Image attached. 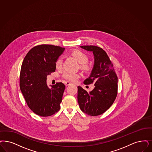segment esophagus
<instances>
[{
	"label": "esophagus",
	"mask_w": 152,
	"mask_h": 152,
	"mask_svg": "<svg viewBox=\"0 0 152 152\" xmlns=\"http://www.w3.org/2000/svg\"><path fill=\"white\" fill-rule=\"evenodd\" d=\"M72 83H70V82H66L65 83V85L66 86H68L69 85H70V84H71Z\"/></svg>",
	"instance_id": "obj_1"
}]
</instances>
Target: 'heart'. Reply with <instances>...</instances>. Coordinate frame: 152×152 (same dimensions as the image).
Listing matches in <instances>:
<instances>
[{"label":"heart","mask_w":152,"mask_h":152,"mask_svg":"<svg viewBox=\"0 0 152 152\" xmlns=\"http://www.w3.org/2000/svg\"><path fill=\"white\" fill-rule=\"evenodd\" d=\"M73 55L77 60L79 64H81V67L85 70H88L90 66L87 64L88 61V57L82 51H75L73 52ZM62 58L61 57L58 58L55 62V66L57 68H60L62 66ZM80 75L78 73L66 72L62 75V77L70 82H75L79 78Z\"/></svg>","instance_id":"heart-1"}]
</instances>
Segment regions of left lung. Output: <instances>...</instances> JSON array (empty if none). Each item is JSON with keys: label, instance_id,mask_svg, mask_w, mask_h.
Listing matches in <instances>:
<instances>
[{"label": "left lung", "instance_id": "1", "mask_svg": "<svg viewBox=\"0 0 152 152\" xmlns=\"http://www.w3.org/2000/svg\"><path fill=\"white\" fill-rule=\"evenodd\" d=\"M80 47L94 54V66L90 77L83 83H94L95 87L88 92L82 87H78L79 107L82 112L91 116L101 115L111 107L117 97L118 78L105 51L95 45Z\"/></svg>", "mask_w": 152, "mask_h": 152}]
</instances>
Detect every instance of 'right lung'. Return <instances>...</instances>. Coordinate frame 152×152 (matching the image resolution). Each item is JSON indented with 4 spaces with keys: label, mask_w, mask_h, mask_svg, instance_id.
<instances>
[{
    "label": "right lung",
    "mask_w": 152,
    "mask_h": 152,
    "mask_svg": "<svg viewBox=\"0 0 152 152\" xmlns=\"http://www.w3.org/2000/svg\"><path fill=\"white\" fill-rule=\"evenodd\" d=\"M65 48L42 45L31 48L25 57L20 76V87L29 108L41 117H48L60 109L65 88L61 82L47 84V77L55 72V62Z\"/></svg>",
    "instance_id": "add662e5"
}]
</instances>
